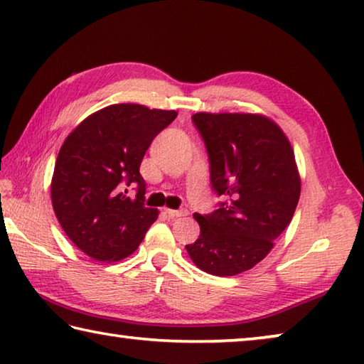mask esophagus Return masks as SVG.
<instances>
[{
	"label": "esophagus",
	"mask_w": 364,
	"mask_h": 364,
	"mask_svg": "<svg viewBox=\"0 0 364 364\" xmlns=\"http://www.w3.org/2000/svg\"><path fill=\"white\" fill-rule=\"evenodd\" d=\"M166 214H168L169 218L176 219V218H186L188 211L187 209H166Z\"/></svg>",
	"instance_id": "obj_1"
}]
</instances>
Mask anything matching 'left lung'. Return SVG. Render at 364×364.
<instances>
[{"label":"left lung","instance_id":"obj_1","mask_svg":"<svg viewBox=\"0 0 364 364\" xmlns=\"http://www.w3.org/2000/svg\"><path fill=\"white\" fill-rule=\"evenodd\" d=\"M205 140L219 209L195 214L200 237L187 245L193 264L209 275L233 277L272 251L301 196L294 150L275 121L257 113H195Z\"/></svg>","mask_w":364,"mask_h":364}]
</instances>
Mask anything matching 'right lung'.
I'll use <instances>...</instances> for the list:
<instances>
[{"label": "right lung", "mask_w": 364, "mask_h": 364, "mask_svg": "<svg viewBox=\"0 0 364 364\" xmlns=\"http://www.w3.org/2000/svg\"><path fill=\"white\" fill-rule=\"evenodd\" d=\"M176 110L114 104L89 114L62 144L50 182L55 218L76 247L100 262H118L137 250L158 219L145 208L139 168L151 140ZM138 183L134 199L122 183Z\"/></svg>", "instance_id": "right-lung-1"}]
</instances>
